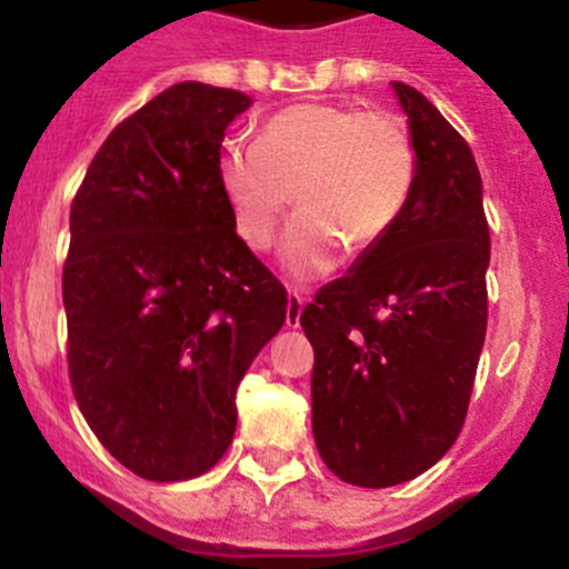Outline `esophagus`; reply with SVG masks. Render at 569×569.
I'll use <instances>...</instances> for the list:
<instances>
[{"instance_id":"obj_1","label":"esophagus","mask_w":569,"mask_h":569,"mask_svg":"<svg viewBox=\"0 0 569 569\" xmlns=\"http://www.w3.org/2000/svg\"><path fill=\"white\" fill-rule=\"evenodd\" d=\"M302 306H306V297H302L300 291H289V295H286V326L289 328L300 326Z\"/></svg>"}]
</instances>
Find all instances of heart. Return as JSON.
Instances as JSON below:
<instances>
[{"instance_id":"1","label":"heart","mask_w":569,"mask_h":569,"mask_svg":"<svg viewBox=\"0 0 569 569\" xmlns=\"http://www.w3.org/2000/svg\"><path fill=\"white\" fill-rule=\"evenodd\" d=\"M221 196L249 249H269L289 199L300 207L280 260L297 280L331 272L398 221L416 182L401 120L342 103H297L267 117L254 146L230 140L216 159Z\"/></svg>"}]
</instances>
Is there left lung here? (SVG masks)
<instances>
[{
    "mask_svg": "<svg viewBox=\"0 0 569 569\" xmlns=\"http://www.w3.org/2000/svg\"><path fill=\"white\" fill-rule=\"evenodd\" d=\"M416 182L392 230L300 315L315 348L311 429L339 480L387 488L458 440L486 342L491 260L482 179L463 137L392 81Z\"/></svg>",
    "mask_w": 569,
    "mask_h": 569,
    "instance_id": "left-lung-1",
    "label": "left lung"
}]
</instances>
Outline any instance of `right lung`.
<instances>
[{
  "instance_id": "right-lung-1",
  "label": "right lung",
  "mask_w": 569,
  "mask_h": 569,
  "mask_svg": "<svg viewBox=\"0 0 569 569\" xmlns=\"http://www.w3.org/2000/svg\"><path fill=\"white\" fill-rule=\"evenodd\" d=\"M236 89L173 83L117 126L69 212V379L114 460L153 482L204 475L236 435V390L286 322V289L221 196Z\"/></svg>"
}]
</instances>
